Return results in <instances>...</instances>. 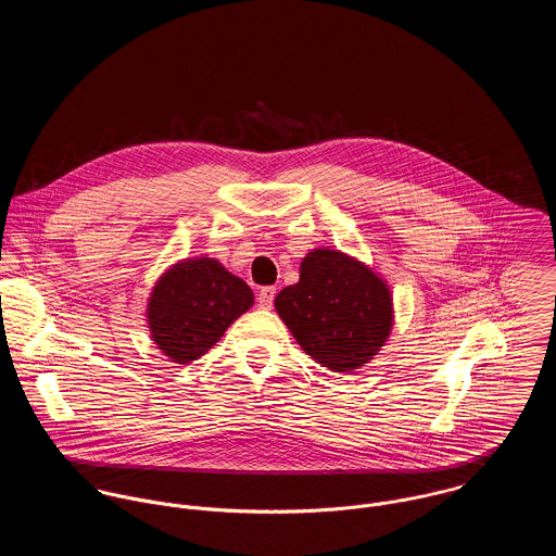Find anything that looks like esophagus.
<instances>
[{
	"label": "esophagus",
	"mask_w": 556,
	"mask_h": 556,
	"mask_svg": "<svg viewBox=\"0 0 556 556\" xmlns=\"http://www.w3.org/2000/svg\"><path fill=\"white\" fill-rule=\"evenodd\" d=\"M274 298H276V289H274V287H263V289L258 291L256 302H258V306H261L263 311H269L271 304H274Z\"/></svg>",
	"instance_id": "esophagus-1"
}]
</instances>
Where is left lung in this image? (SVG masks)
Segmentation results:
<instances>
[{"label": "left lung", "instance_id": "left-lung-1", "mask_svg": "<svg viewBox=\"0 0 556 556\" xmlns=\"http://www.w3.org/2000/svg\"><path fill=\"white\" fill-rule=\"evenodd\" d=\"M276 313L320 366L353 372L386 346L394 325L390 285L340 250L315 248L300 280L276 295Z\"/></svg>", "mask_w": 556, "mask_h": 556}]
</instances>
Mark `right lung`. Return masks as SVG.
Segmentation results:
<instances>
[{
    "instance_id": "add662e5",
    "label": "right lung",
    "mask_w": 556,
    "mask_h": 556,
    "mask_svg": "<svg viewBox=\"0 0 556 556\" xmlns=\"http://www.w3.org/2000/svg\"><path fill=\"white\" fill-rule=\"evenodd\" d=\"M254 304L252 289L212 256L170 265L148 300L154 344L175 364L205 355Z\"/></svg>"
}]
</instances>
